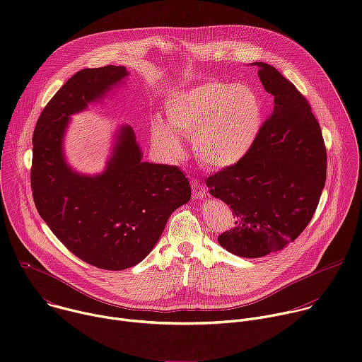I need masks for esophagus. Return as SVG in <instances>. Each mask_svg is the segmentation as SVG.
<instances>
[{
	"instance_id": "esophagus-1",
	"label": "esophagus",
	"mask_w": 362,
	"mask_h": 362,
	"mask_svg": "<svg viewBox=\"0 0 362 362\" xmlns=\"http://www.w3.org/2000/svg\"><path fill=\"white\" fill-rule=\"evenodd\" d=\"M190 186H192V190H193V196H194L196 199H200V197H204V196H206V189H204V186H203L199 180L193 179V180L190 182Z\"/></svg>"
}]
</instances>
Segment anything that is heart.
Returning <instances> with one entry per match:
<instances>
[{"label": "heart", "mask_w": 362, "mask_h": 362, "mask_svg": "<svg viewBox=\"0 0 362 362\" xmlns=\"http://www.w3.org/2000/svg\"><path fill=\"white\" fill-rule=\"evenodd\" d=\"M166 117L151 123L153 140L172 158L183 146L176 133L192 137L200 163L223 169L239 163L253 147L264 124V105L257 91L245 83L208 81L172 94Z\"/></svg>", "instance_id": "heart-1"}]
</instances>
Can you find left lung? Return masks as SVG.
<instances>
[{"instance_id":"8db88e82","label":"left lung","mask_w":362,"mask_h":362,"mask_svg":"<svg viewBox=\"0 0 362 362\" xmlns=\"http://www.w3.org/2000/svg\"><path fill=\"white\" fill-rule=\"evenodd\" d=\"M255 66L274 109L246 156L206 179L211 194L236 218L218 242L242 257H261L293 242L311 222L327 177L322 132L306 98L275 67Z\"/></svg>"}]
</instances>
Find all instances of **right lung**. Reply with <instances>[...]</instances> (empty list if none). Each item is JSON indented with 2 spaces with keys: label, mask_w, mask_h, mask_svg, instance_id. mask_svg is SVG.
I'll return each mask as SVG.
<instances>
[{
  "label": "right lung",
  "mask_w": 362,
  "mask_h": 362,
  "mask_svg": "<svg viewBox=\"0 0 362 362\" xmlns=\"http://www.w3.org/2000/svg\"><path fill=\"white\" fill-rule=\"evenodd\" d=\"M127 74L120 66L80 70L47 103L33 134L31 190L41 219L81 261L107 271L141 262L192 193L177 166L141 162L130 126L120 129L101 175L83 176L67 166L63 137L70 116Z\"/></svg>",
  "instance_id": "add662e5"
}]
</instances>
